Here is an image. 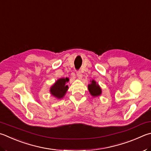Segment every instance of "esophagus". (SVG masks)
Here are the masks:
<instances>
[{
    "mask_svg": "<svg viewBox=\"0 0 151 151\" xmlns=\"http://www.w3.org/2000/svg\"><path fill=\"white\" fill-rule=\"evenodd\" d=\"M76 75H77L78 78L79 79H81L82 78H83V75H82L81 71H77V72H76Z\"/></svg>",
    "mask_w": 151,
    "mask_h": 151,
    "instance_id": "1",
    "label": "esophagus"
}]
</instances>
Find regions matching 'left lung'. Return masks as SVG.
I'll return each mask as SVG.
<instances>
[{
    "mask_svg": "<svg viewBox=\"0 0 151 151\" xmlns=\"http://www.w3.org/2000/svg\"><path fill=\"white\" fill-rule=\"evenodd\" d=\"M88 88L90 94L92 96H98L102 94V89L94 80H92L91 81V83L88 85Z\"/></svg>",
    "mask_w": 151,
    "mask_h": 151,
    "instance_id": "1",
    "label": "left lung"
}]
</instances>
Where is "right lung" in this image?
I'll return each mask as SVG.
<instances>
[{
  "instance_id": "1",
  "label": "right lung",
  "mask_w": 151,
  "mask_h": 151,
  "mask_svg": "<svg viewBox=\"0 0 151 151\" xmlns=\"http://www.w3.org/2000/svg\"><path fill=\"white\" fill-rule=\"evenodd\" d=\"M69 79L68 78H61L57 80L55 83L51 87V94L58 99L63 98L68 90V85L66 84Z\"/></svg>"
}]
</instances>
